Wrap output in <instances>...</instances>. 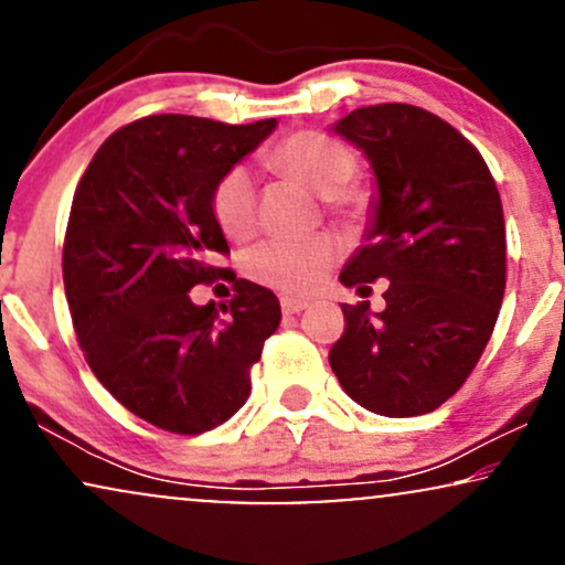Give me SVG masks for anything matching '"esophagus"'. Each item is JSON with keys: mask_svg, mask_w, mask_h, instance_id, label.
Segmentation results:
<instances>
[{"mask_svg": "<svg viewBox=\"0 0 565 565\" xmlns=\"http://www.w3.org/2000/svg\"><path fill=\"white\" fill-rule=\"evenodd\" d=\"M305 308H308V300H300V297H281L284 313H300Z\"/></svg>", "mask_w": 565, "mask_h": 565, "instance_id": "esophagus-1", "label": "esophagus"}]
</instances>
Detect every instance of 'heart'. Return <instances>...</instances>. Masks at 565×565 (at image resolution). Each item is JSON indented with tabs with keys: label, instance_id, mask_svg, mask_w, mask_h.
<instances>
[{
	"label": "heart",
	"instance_id": "b5f03b06",
	"mask_svg": "<svg viewBox=\"0 0 565 565\" xmlns=\"http://www.w3.org/2000/svg\"><path fill=\"white\" fill-rule=\"evenodd\" d=\"M274 161L289 178L300 180L319 196H327L334 210H350L355 204L345 185L359 170V161L340 140L321 132H297L276 148ZM212 212L225 236L244 238L255 231V180L246 167H233L217 180L212 191ZM334 257L337 246L327 233L305 238H265L244 252L242 268L252 281L289 295H305L319 287Z\"/></svg>",
	"mask_w": 565,
	"mask_h": 565
}]
</instances>
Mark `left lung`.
I'll return each instance as SVG.
<instances>
[{
  "label": "left lung",
  "instance_id": "left-lung-1",
  "mask_svg": "<svg viewBox=\"0 0 565 565\" xmlns=\"http://www.w3.org/2000/svg\"><path fill=\"white\" fill-rule=\"evenodd\" d=\"M334 132L372 164L364 244L345 287L385 278V310L342 305L329 364L355 404L382 417L438 408L481 359L504 297V215L481 153L436 114L406 103L355 108ZM366 297V295H361Z\"/></svg>",
  "mask_w": 565,
  "mask_h": 565
}]
</instances>
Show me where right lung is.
Listing matches in <instances>:
<instances>
[{"label":"right lung","instance_id":"right-lung-1","mask_svg":"<svg viewBox=\"0 0 565 565\" xmlns=\"http://www.w3.org/2000/svg\"><path fill=\"white\" fill-rule=\"evenodd\" d=\"M274 129L146 116L103 142L76 185L63 244L71 321L100 385L161 430L199 436L231 419L281 321L274 291L246 278L220 308L188 295L223 276L215 257L228 255L217 180Z\"/></svg>","mask_w":565,"mask_h":565}]
</instances>
